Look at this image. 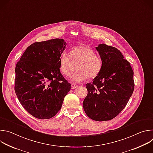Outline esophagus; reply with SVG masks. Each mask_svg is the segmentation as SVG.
<instances>
[{
  "label": "esophagus",
  "instance_id": "34e87169",
  "mask_svg": "<svg viewBox=\"0 0 153 153\" xmlns=\"http://www.w3.org/2000/svg\"><path fill=\"white\" fill-rule=\"evenodd\" d=\"M77 87H78V85H77L74 84V83H72V84H71V90H74V89L77 88Z\"/></svg>",
  "mask_w": 153,
  "mask_h": 153
}]
</instances>
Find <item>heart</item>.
Here are the masks:
<instances>
[{
	"instance_id": "obj_1",
	"label": "heart",
	"mask_w": 153,
	"mask_h": 153,
	"mask_svg": "<svg viewBox=\"0 0 153 153\" xmlns=\"http://www.w3.org/2000/svg\"><path fill=\"white\" fill-rule=\"evenodd\" d=\"M73 63H78L77 71L70 77V80L75 83H80L87 77L90 79L96 77L103 66L102 59L96 55L90 46L85 44L73 47L70 54L66 51L60 54L59 60L60 73L65 76H70L73 70Z\"/></svg>"
}]
</instances>
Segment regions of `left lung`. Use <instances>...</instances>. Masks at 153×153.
Returning a JSON list of instances; mask_svg holds the SVG:
<instances>
[{"label":"left lung","instance_id":"left-lung-1","mask_svg":"<svg viewBox=\"0 0 153 153\" xmlns=\"http://www.w3.org/2000/svg\"><path fill=\"white\" fill-rule=\"evenodd\" d=\"M103 62L99 74L86 84L88 94L84 111L96 121L110 120L126 105L134 88V72L129 62L116 48L105 43L96 47Z\"/></svg>","mask_w":153,"mask_h":153}]
</instances>
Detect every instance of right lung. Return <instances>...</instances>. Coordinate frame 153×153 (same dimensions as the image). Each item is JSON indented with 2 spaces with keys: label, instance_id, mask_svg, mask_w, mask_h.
Wrapping results in <instances>:
<instances>
[{
  "label": "right lung",
  "instance_id": "obj_1",
  "mask_svg": "<svg viewBox=\"0 0 153 153\" xmlns=\"http://www.w3.org/2000/svg\"><path fill=\"white\" fill-rule=\"evenodd\" d=\"M66 45L62 39L35 42L16 64L15 93L21 105L36 118L54 117L71 89L59 70V57Z\"/></svg>",
  "mask_w": 153,
  "mask_h": 153
}]
</instances>
